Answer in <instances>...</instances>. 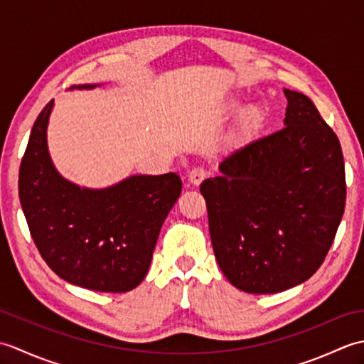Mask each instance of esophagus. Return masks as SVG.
Wrapping results in <instances>:
<instances>
[{
	"instance_id": "34e87169",
	"label": "esophagus",
	"mask_w": 364,
	"mask_h": 364,
	"mask_svg": "<svg viewBox=\"0 0 364 364\" xmlns=\"http://www.w3.org/2000/svg\"><path fill=\"white\" fill-rule=\"evenodd\" d=\"M206 175H208V172H206V170H205L203 167H196V168H192L191 172H189V175H188V178H189V183H191V184H194V186H198V184L205 180Z\"/></svg>"
}]
</instances>
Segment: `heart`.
<instances>
[{"label": "heart", "instance_id": "1", "mask_svg": "<svg viewBox=\"0 0 364 364\" xmlns=\"http://www.w3.org/2000/svg\"><path fill=\"white\" fill-rule=\"evenodd\" d=\"M239 107H241V105H239L237 100H231V102H228V105H227V109H228V111H231V112L237 111ZM255 114H257V111H255V109H250V111H249V117H255Z\"/></svg>", "mask_w": 364, "mask_h": 364}]
</instances>
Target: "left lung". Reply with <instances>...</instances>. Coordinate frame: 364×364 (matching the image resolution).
Masks as SVG:
<instances>
[{
    "instance_id": "obj_1",
    "label": "left lung",
    "mask_w": 364,
    "mask_h": 364,
    "mask_svg": "<svg viewBox=\"0 0 364 364\" xmlns=\"http://www.w3.org/2000/svg\"><path fill=\"white\" fill-rule=\"evenodd\" d=\"M283 92L284 128L227 154L220 175L200 186L218 264L250 294L306 282L326 259L346 206L336 134L310 98Z\"/></svg>"
}]
</instances>
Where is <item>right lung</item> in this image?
Masks as SVG:
<instances>
[{"label": "right lung", "mask_w": 364, "mask_h": 364, "mask_svg": "<svg viewBox=\"0 0 364 364\" xmlns=\"http://www.w3.org/2000/svg\"><path fill=\"white\" fill-rule=\"evenodd\" d=\"M102 84H78L94 89ZM54 100L31 129L18 175L28 227L46 264L63 280L100 292H127L149 272L162 223L181 194L176 173L131 175L92 189L54 167L46 141Z\"/></svg>", "instance_id": "obj_1"}]
</instances>
